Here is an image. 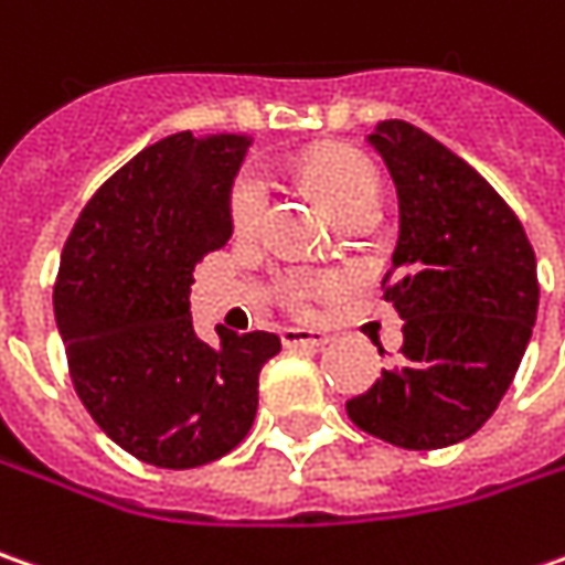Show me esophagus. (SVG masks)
Returning <instances> with one entry per match:
<instances>
[{
	"mask_svg": "<svg viewBox=\"0 0 565 565\" xmlns=\"http://www.w3.org/2000/svg\"><path fill=\"white\" fill-rule=\"evenodd\" d=\"M281 341L284 347H324V343H331V334L312 331V328H284Z\"/></svg>",
	"mask_w": 565,
	"mask_h": 565,
	"instance_id": "esophagus-1",
	"label": "esophagus"
}]
</instances>
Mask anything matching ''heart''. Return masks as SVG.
Here are the masks:
<instances>
[{"instance_id":"1","label":"heart","mask_w":565,"mask_h":565,"mask_svg":"<svg viewBox=\"0 0 565 565\" xmlns=\"http://www.w3.org/2000/svg\"><path fill=\"white\" fill-rule=\"evenodd\" d=\"M302 171L309 178V184L316 186V193L321 196V203L328 205L334 215L350 212L353 205L362 203H379V171L375 166L343 147H324L319 152H312ZM265 203H268V190L265 181L256 171H244L234 186H231V200H227V212H231V224L234 231H253L256 224L263 222ZM316 297V284L294 281L290 284V300L294 306H306Z\"/></svg>"}]
</instances>
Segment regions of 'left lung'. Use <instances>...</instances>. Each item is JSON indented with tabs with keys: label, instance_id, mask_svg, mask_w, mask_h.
<instances>
[{
	"label": "left lung",
	"instance_id": "obj_1",
	"mask_svg": "<svg viewBox=\"0 0 565 565\" xmlns=\"http://www.w3.org/2000/svg\"><path fill=\"white\" fill-rule=\"evenodd\" d=\"M365 140L397 186L384 300L403 356L347 416L394 447L438 450L472 438L513 384L537 319L535 249L494 186L425 130L391 118Z\"/></svg>",
	"mask_w": 565,
	"mask_h": 565
}]
</instances>
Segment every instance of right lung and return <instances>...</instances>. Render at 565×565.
<instances>
[{
    "mask_svg": "<svg viewBox=\"0 0 565 565\" xmlns=\"http://www.w3.org/2000/svg\"><path fill=\"white\" fill-rule=\"evenodd\" d=\"M253 137L190 130L115 171L62 249L55 321L74 391L130 457L196 469L246 438L278 334L193 331L190 287L234 234L227 200Z\"/></svg>",
    "mask_w": 565,
    "mask_h": 565,
    "instance_id": "1",
    "label": "right lung"
}]
</instances>
